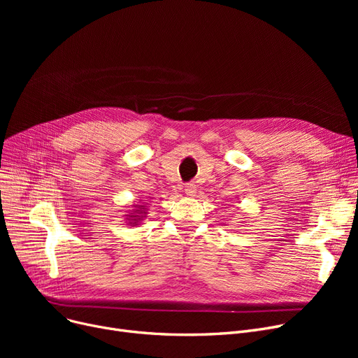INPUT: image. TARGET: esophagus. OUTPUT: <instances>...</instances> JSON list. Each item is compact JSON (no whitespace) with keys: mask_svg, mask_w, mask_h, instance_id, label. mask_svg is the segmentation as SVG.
Listing matches in <instances>:
<instances>
[{"mask_svg":"<svg viewBox=\"0 0 358 358\" xmlns=\"http://www.w3.org/2000/svg\"><path fill=\"white\" fill-rule=\"evenodd\" d=\"M185 193H187V196H196V193H197V185H196L194 182L187 184V185H185Z\"/></svg>","mask_w":358,"mask_h":358,"instance_id":"obj_1","label":"esophagus"}]
</instances>
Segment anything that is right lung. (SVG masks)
<instances>
[{
  "label": "right lung",
  "instance_id": "add662e5",
  "mask_svg": "<svg viewBox=\"0 0 358 358\" xmlns=\"http://www.w3.org/2000/svg\"><path fill=\"white\" fill-rule=\"evenodd\" d=\"M130 213L126 215V220H129V224H138L145 216H146V206L142 204H134V209L129 210Z\"/></svg>",
  "mask_w": 358,
  "mask_h": 358
}]
</instances>
